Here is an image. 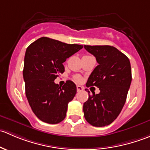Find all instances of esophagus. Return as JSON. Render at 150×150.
Wrapping results in <instances>:
<instances>
[{"mask_svg": "<svg viewBox=\"0 0 150 150\" xmlns=\"http://www.w3.org/2000/svg\"><path fill=\"white\" fill-rule=\"evenodd\" d=\"M83 90V88L81 86H77V91L78 92H81Z\"/></svg>", "mask_w": 150, "mask_h": 150, "instance_id": "34e87169", "label": "esophagus"}]
</instances>
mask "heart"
Here are the masks:
<instances>
[{
	"instance_id": "obj_1",
	"label": "heart",
	"mask_w": 150,
	"mask_h": 150,
	"mask_svg": "<svg viewBox=\"0 0 150 150\" xmlns=\"http://www.w3.org/2000/svg\"><path fill=\"white\" fill-rule=\"evenodd\" d=\"M73 78L75 81H77V82H81V77L79 76V75H75Z\"/></svg>"
}]
</instances>
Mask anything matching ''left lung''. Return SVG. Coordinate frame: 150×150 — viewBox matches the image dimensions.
Returning a JSON list of instances; mask_svg holds the SVG:
<instances>
[{
  "label": "left lung",
  "instance_id": "8db88e82",
  "mask_svg": "<svg viewBox=\"0 0 150 150\" xmlns=\"http://www.w3.org/2000/svg\"><path fill=\"white\" fill-rule=\"evenodd\" d=\"M84 48L96 57L99 64L89 76L86 86H97L100 90L98 94L88 93V99L83 104L84 117L93 126H105L117 118L125 103L132 80L131 63L113 46Z\"/></svg>",
  "mask_w": 150,
  "mask_h": 150
}]
</instances>
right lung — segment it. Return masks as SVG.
Segmentation results:
<instances>
[{
	"label": "right lung",
	"instance_id": "right-lung-1",
	"mask_svg": "<svg viewBox=\"0 0 150 150\" xmlns=\"http://www.w3.org/2000/svg\"><path fill=\"white\" fill-rule=\"evenodd\" d=\"M83 47L43 37L27 48L23 69L25 93L33 112L43 122L57 124L65 118L76 86L67 81L59 86L54 80L64 72L63 63L67 59Z\"/></svg>",
	"mask_w": 150,
	"mask_h": 150
}]
</instances>
